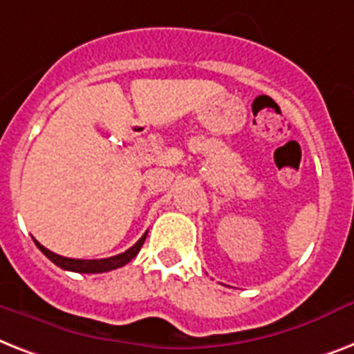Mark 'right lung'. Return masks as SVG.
<instances>
[{
	"label": "right lung",
	"instance_id": "right-lung-1",
	"mask_svg": "<svg viewBox=\"0 0 354 354\" xmlns=\"http://www.w3.org/2000/svg\"><path fill=\"white\" fill-rule=\"evenodd\" d=\"M146 236H148V232L144 234L140 239H138L131 248H128L126 252L118 254V256H111V257H104V259H73V257H64L58 256V254L50 252L49 248H45L44 245H39L36 239V247L45 254V256L49 257L50 261L58 265L64 270H71V272H82V274H100V272H109V270H115V268L124 267L126 263H129L133 257L137 256L138 250L142 248L144 241H146Z\"/></svg>",
	"mask_w": 354,
	"mask_h": 354
}]
</instances>
